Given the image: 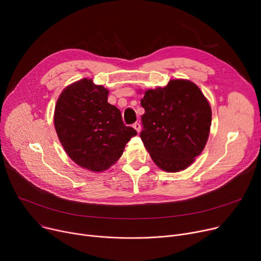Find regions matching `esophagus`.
<instances>
[{
  "label": "esophagus",
  "instance_id": "34e87169",
  "mask_svg": "<svg viewBox=\"0 0 261 261\" xmlns=\"http://www.w3.org/2000/svg\"><path fill=\"white\" fill-rule=\"evenodd\" d=\"M133 128L136 130V132H138V133H140V132H141V129H142V127H141V125H140V122H135L134 125H133Z\"/></svg>",
  "mask_w": 261,
  "mask_h": 261
}]
</instances>
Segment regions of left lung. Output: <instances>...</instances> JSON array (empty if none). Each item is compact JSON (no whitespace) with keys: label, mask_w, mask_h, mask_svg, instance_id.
Returning <instances> with one entry per match:
<instances>
[{"label":"left lung","mask_w":261,"mask_h":261,"mask_svg":"<svg viewBox=\"0 0 261 261\" xmlns=\"http://www.w3.org/2000/svg\"><path fill=\"white\" fill-rule=\"evenodd\" d=\"M141 139L155 165L167 172L186 169L207 143L212 108L199 87L171 79L166 87L144 92Z\"/></svg>","instance_id":"obj_1"}]
</instances>
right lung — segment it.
I'll list each match as a JSON object with an SVG mask.
<instances>
[{
  "mask_svg": "<svg viewBox=\"0 0 261 261\" xmlns=\"http://www.w3.org/2000/svg\"><path fill=\"white\" fill-rule=\"evenodd\" d=\"M109 90L84 78L59 95L54 125L66 154L78 166L102 172L119 160L135 136L123 125L119 110L108 102Z\"/></svg>",
  "mask_w": 261,
  "mask_h": 261,
  "instance_id": "1",
  "label": "right lung"
}]
</instances>
